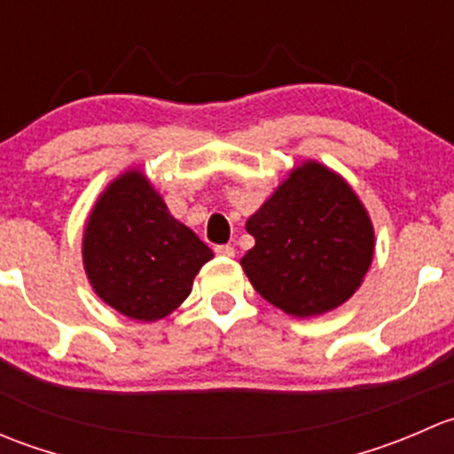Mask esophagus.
<instances>
[{"instance_id":"obj_1","label":"esophagus","mask_w":454,"mask_h":454,"mask_svg":"<svg viewBox=\"0 0 454 454\" xmlns=\"http://www.w3.org/2000/svg\"><path fill=\"white\" fill-rule=\"evenodd\" d=\"M215 254L217 256H226V259H232L235 256V248L232 246H215Z\"/></svg>"}]
</instances>
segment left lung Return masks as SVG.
I'll return each mask as SVG.
<instances>
[{"instance_id": "obj_1", "label": "left lung", "mask_w": 454, "mask_h": 454, "mask_svg": "<svg viewBox=\"0 0 454 454\" xmlns=\"http://www.w3.org/2000/svg\"><path fill=\"white\" fill-rule=\"evenodd\" d=\"M241 259L253 287L296 318L327 314L356 294L375 253L371 217L349 182L303 160L246 222Z\"/></svg>"}]
</instances>
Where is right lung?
Instances as JSON below:
<instances>
[{"instance_id":"1","label":"right lung","mask_w":454,"mask_h":454,"mask_svg":"<svg viewBox=\"0 0 454 454\" xmlns=\"http://www.w3.org/2000/svg\"><path fill=\"white\" fill-rule=\"evenodd\" d=\"M83 268L91 290L127 318L153 323L180 308L213 250L168 213L138 167L114 177L87 215Z\"/></svg>"}]
</instances>
